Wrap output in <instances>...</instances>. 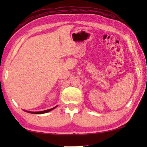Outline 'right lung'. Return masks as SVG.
Returning <instances> with one entry per match:
<instances>
[{
  "instance_id": "obj_1",
  "label": "right lung",
  "mask_w": 147,
  "mask_h": 147,
  "mask_svg": "<svg viewBox=\"0 0 147 147\" xmlns=\"http://www.w3.org/2000/svg\"><path fill=\"white\" fill-rule=\"evenodd\" d=\"M56 107H54L53 108H51V109H47V110H45V111H37V112H32V111H27V112L28 113H35V114H42V113H47V112H49V111H51L52 109H53L56 108Z\"/></svg>"
}]
</instances>
